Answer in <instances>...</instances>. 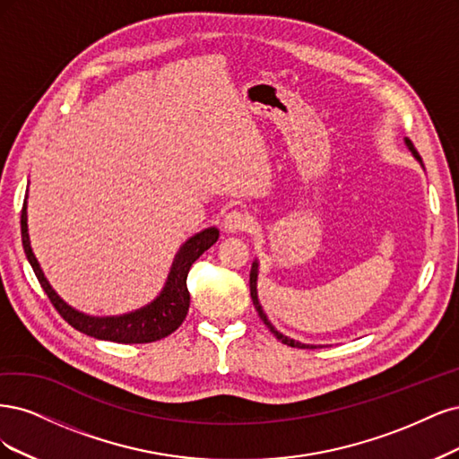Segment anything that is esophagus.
I'll list each match as a JSON object with an SVG mask.
<instances>
[{
  "label": "esophagus",
  "instance_id": "34e87169",
  "mask_svg": "<svg viewBox=\"0 0 459 459\" xmlns=\"http://www.w3.org/2000/svg\"><path fill=\"white\" fill-rule=\"evenodd\" d=\"M251 225V219L246 212H240V210H234L230 213L225 215V221H223V227L227 232L234 234V232H242V230H247Z\"/></svg>",
  "mask_w": 459,
  "mask_h": 459
}]
</instances>
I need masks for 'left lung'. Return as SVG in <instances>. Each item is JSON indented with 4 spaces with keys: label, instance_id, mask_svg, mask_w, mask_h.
<instances>
[{
    "label": "left lung",
    "instance_id": "left-lung-1",
    "mask_svg": "<svg viewBox=\"0 0 459 459\" xmlns=\"http://www.w3.org/2000/svg\"><path fill=\"white\" fill-rule=\"evenodd\" d=\"M404 143H406V146L410 149V152L413 154V158H416L420 164H421V158H420V154H418V151L413 149V144H411V141L410 139H404ZM423 166V164H421ZM257 273H259V264H257V261H254V264H251V273H249V293H251V301H254V305H255V308H257V313H259V316H261V320L267 324V328L276 335V339L278 342H282L284 345H288V347H298V349H316V347H322V345H307V343H299V342H295V339H291V337H288V335H284V333H280L273 324H271V320L267 318V315H264V310H263V307H261V303H259V298H257Z\"/></svg>",
    "mask_w": 459,
    "mask_h": 459
}]
</instances>
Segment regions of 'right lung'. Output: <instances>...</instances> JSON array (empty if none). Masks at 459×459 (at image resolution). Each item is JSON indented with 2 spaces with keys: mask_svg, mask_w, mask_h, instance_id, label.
I'll return each instance as SVG.
<instances>
[{
  "mask_svg": "<svg viewBox=\"0 0 459 459\" xmlns=\"http://www.w3.org/2000/svg\"><path fill=\"white\" fill-rule=\"evenodd\" d=\"M26 198L21 215L24 254L28 257V263L32 264V269L38 276V282L41 284L43 291L48 293L49 301L72 328H76L78 332L91 335L95 339H105V342L114 343H152L158 342V339L168 337L181 326L190 305V293L186 288L188 271L192 267V263H195L205 249H210L217 242L219 230L215 227L195 234L179 247L173 259L171 271L168 274L166 286L152 303L120 316H90L80 313L76 308H72L68 303L58 298V293L51 288L49 280L43 274L30 246V236H28Z\"/></svg>",
  "mask_w": 459,
  "mask_h": 459,
  "instance_id": "right-lung-1",
  "label": "right lung"
}]
</instances>
